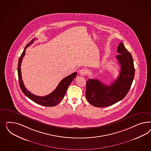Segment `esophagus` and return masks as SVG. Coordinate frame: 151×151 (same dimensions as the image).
Masks as SVG:
<instances>
[{
  "mask_svg": "<svg viewBox=\"0 0 151 151\" xmlns=\"http://www.w3.org/2000/svg\"><path fill=\"white\" fill-rule=\"evenodd\" d=\"M78 73H79L80 75L81 76H84V75H85V74L86 73V70L85 69H80V70H79V72H78Z\"/></svg>",
  "mask_w": 151,
  "mask_h": 151,
  "instance_id": "obj_1",
  "label": "esophagus"
}]
</instances>
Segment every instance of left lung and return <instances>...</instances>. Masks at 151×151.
Instances as JSON below:
<instances>
[{
  "label": "left lung",
  "mask_w": 151,
  "mask_h": 151,
  "mask_svg": "<svg viewBox=\"0 0 151 151\" xmlns=\"http://www.w3.org/2000/svg\"><path fill=\"white\" fill-rule=\"evenodd\" d=\"M119 54L116 58L121 66L119 75L111 85H106L97 79L86 81V97L92 105L104 107L112 105L122 100L129 91L134 76L135 69L131 53L122 42L118 46Z\"/></svg>",
  "instance_id": "left-lung-1"
}]
</instances>
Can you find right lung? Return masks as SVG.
<instances>
[{"instance_id":"add662e5","label":"right lung","mask_w":151,"mask_h":151,"mask_svg":"<svg viewBox=\"0 0 151 151\" xmlns=\"http://www.w3.org/2000/svg\"><path fill=\"white\" fill-rule=\"evenodd\" d=\"M35 39H33L32 41H30L24 48V50L23 51L22 54L19 58L18 61V73L19 82V85L22 91L25 94V95L27 96L29 99L31 100L34 101V102L37 103L39 105L44 106L46 107H52L57 105L59 104L60 101L63 99L67 91V89L70 85L71 82L73 81V78L76 76L77 73L75 72L69 75L68 76L63 78L61 82H60L58 86L56 87L54 91L52 92L51 93L48 95L45 96H37L32 93L30 91H29L27 89L25 88L24 83L22 80V73H21V64L22 62L23 57L24 56L25 54V50L28 46L32 44L34 41Z\"/></svg>"}]
</instances>
